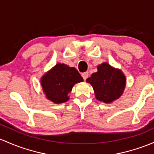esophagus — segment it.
<instances>
[{
    "label": "esophagus",
    "instance_id": "obj_1",
    "mask_svg": "<svg viewBox=\"0 0 154 154\" xmlns=\"http://www.w3.org/2000/svg\"><path fill=\"white\" fill-rule=\"evenodd\" d=\"M82 77L84 80H86V79L88 77V72H84V73L82 74Z\"/></svg>",
    "mask_w": 154,
    "mask_h": 154
}]
</instances>
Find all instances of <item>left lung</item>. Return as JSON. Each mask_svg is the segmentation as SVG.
Returning <instances> with one entry per match:
<instances>
[{"instance_id":"obj_1","label":"left lung","mask_w":154,"mask_h":154,"mask_svg":"<svg viewBox=\"0 0 154 154\" xmlns=\"http://www.w3.org/2000/svg\"><path fill=\"white\" fill-rule=\"evenodd\" d=\"M86 82L92 85L97 100L109 104L124 94L126 79L121 69L104 62L98 66L97 72L91 74Z\"/></svg>"}]
</instances>
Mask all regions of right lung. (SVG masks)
Wrapping results in <instances>:
<instances>
[{
    "instance_id": "right-lung-1",
    "label": "right lung",
    "mask_w": 154,
    "mask_h": 154,
    "mask_svg": "<svg viewBox=\"0 0 154 154\" xmlns=\"http://www.w3.org/2000/svg\"><path fill=\"white\" fill-rule=\"evenodd\" d=\"M83 79L74 67L58 63L46 72L41 78L44 94L55 104H61L69 99V93L76 83Z\"/></svg>"
}]
</instances>
